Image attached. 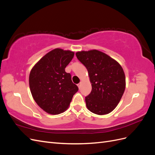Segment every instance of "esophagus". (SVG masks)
I'll return each instance as SVG.
<instances>
[{
    "label": "esophagus",
    "instance_id": "34e87169",
    "mask_svg": "<svg viewBox=\"0 0 155 155\" xmlns=\"http://www.w3.org/2000/svg\"><path fill=\"white\" fill-rule=\"evenodd\" d=\"M81 82L78 84V86L79 88H81Z\"/></svg>",
    "mask_w": 155,
    "mask_h": 155
}]
</instances>
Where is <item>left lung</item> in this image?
Here are the masks:
<instances>
[{
  "mask_svg": "<svg viewBox=\"0 0 155 155\" xmlns=\"http://www.w3.org/2000/svg\"><path fill=\"white\" fill-rule=\"evenodd\" d=\"M76 57L88 72L92 91L85 97L88 109L93 113H110L118 104L125 88V76L121 65L96 50L81 51Z\"/></svg>",
  "mask_w": 155,
  "mask_h": 155,
  "instance_id": "obj_1",
  "label": "left lung"
}]
</instances>
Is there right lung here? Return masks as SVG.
<instances>
[{
    "instance_id": "obj_1",
    "label": "right lung",
    "mask_w": 155,
    "mask_h": 155,
    "mask_svg": "<svg viewBox=\"0 0 155 155\" xmlns=\"http://www.w3.org/2000/svg\"><path fill=\"white\" fill-rule=\"evenodd\" d=\"M69 50L56 48L42 58L31 69L29 85L33 97L42 109L58 114L68 107L79 88L65 68L74 58Z\"/></svg>"
}]
</instances>
